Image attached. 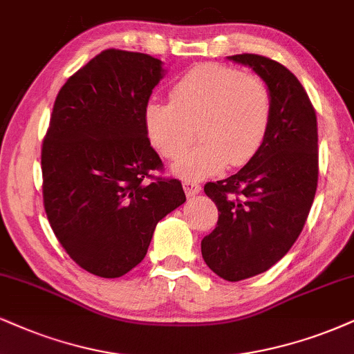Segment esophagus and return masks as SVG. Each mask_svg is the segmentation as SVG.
Segmentation results:
<instances>
[{
  "mask_svg": "<svg viewBox=\"0 0 354 354\" xmlns=\"http://www.w3.org/2000/svg\"><path fill=\"white\" fill-rule=\"evenodd\" d=\"M184 190H185L187 197H194V195L200 194L202 185H200L197 180H184Z\"/></svg>",
  "mask_w": 354,
  "mask_h": 354,
  "instance_id": "34e87169",
  "label": "esophagus"
}]
</instances>
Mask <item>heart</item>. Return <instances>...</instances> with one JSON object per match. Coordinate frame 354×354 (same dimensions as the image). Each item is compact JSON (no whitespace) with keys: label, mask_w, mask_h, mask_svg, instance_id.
I'll list each match as a JSON object with an SVG mask.
<instances>
[{"label":"heart","mask_w":354,"mask_h":354,"mask_svg":"<svg viewBox=\"0 0 354 354\" xmlns=\"http://www.w3.org/2000/svg\"><path fill=\"white\" fill-rule=\"evenodd\" d=\"M172 102L144 106V129L160 156L177 159L198 124L202 144L174 165L184 178H203L226 164L244 165L268 136L272 97L263 77L223 64H200L170 90Z\"/></svg>","instance_id":"heart-1"}]
</instances>
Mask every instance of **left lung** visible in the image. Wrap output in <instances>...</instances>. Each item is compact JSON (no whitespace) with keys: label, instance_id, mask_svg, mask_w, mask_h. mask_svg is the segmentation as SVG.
I'll return each mask as SVG.
<instances>
[{"label":"left lung","instance_id":"8db88e82","mask_svg":"<svg viewBox=\"0 0 354 354\" xmlns=\"http://www.w3.org/2000/svg\"><path fill=\"white\" fill-rule=\"evenodd\" d=\"M263 77L272 97L268 136L238 174L208 182L216 228L202 239V256L216 276L236 282L281 261L304 230L318 182L317 115L289 68L256 54L228 57Z\"/></svg>","mask_w":354,"mask_h":354}]
</instances>
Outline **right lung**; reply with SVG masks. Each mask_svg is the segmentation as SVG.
<instances>
[{
	"label": "right lung",
	"instance_id": "right-lung-1",
	"mask_svg": "<svg viewBox=\"0 0 354 354\" xmlns=\"http://www.w3.org/2000/svg\"><path fill=\"white\" fill-rule=\"evenodd\" d=\"M162 77L159 59L106 49L55 98L41 156L44 208L67 254L98 277L136 268L156 225L185 202L180 180L151 174L162 160L144 106Z\"/></svg>",
	"mask_w": 354,
	"mask_h": 354
}]
</instances>
